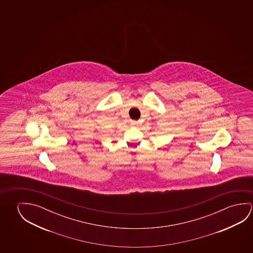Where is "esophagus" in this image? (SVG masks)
<instances>
[{
  "label": "esophagus",
  "instance_id": "34e87169",
  "mask_svg": "<svg viewBox=\"0 0 253 253\" xmlns=\"http://www.w3.org/2000/svg\"><path fill=\"white\" fill-rule=\"evenodd\" d=\"M131 125L136 126V125H138V122H137V121H131Z\"/></svg>",
  "mask_w": 253,
  "mask_h": 253
}]
</instances>
